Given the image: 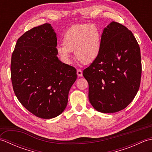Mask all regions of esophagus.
I'll return each mask as SVG.
<instances>
[{
	"label": "esophagus",
	"mask_w": 152,
	"mask_h": 152,
	"mask_svg": "<svg viewBox=\"0 0 152 152\" xmlns=\"http://www.w3.org/2000/svg\"><path fill=\"white\" fill-rule=\"evenodd\" d=\"M77 74H78V76L80 77H82L83 74H82V70L80 69H77Z\"/></svg>",
	"instance_id": "1"
}]
</instances>
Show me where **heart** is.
Masks as SVG:
<instances>
[{"mask_svg":"<svg viewBox=\"0 0 152 152\" xmlns=\"http://www.w3.org/2000/svg\"><path fill=\"white\" fill-rule=\"evenodd\" d=\"M64 44H59L57 51L64 62L70 63L71 51L83 64H90L97 57L101 50V36L95 25L78 24L68 29L63 38Z\"/></svg>","mask_w":152,"mask_h":152,"instance_id":"heart-1","label":"heart"}]
</instances>
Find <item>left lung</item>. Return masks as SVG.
<instances>
[{"label":"left lung","mask_w":152,"mask_h":152,"mask_svg":"<svg viewBox=\"0 0 152 152\" xmlns=\"http://www.w3.org/2000/svg\"><path fill=\"white\" fill-rule=\"evenodd\" d=\"M141 73L136 38L124 25L112 21L103 30L97 57L83 71L93 107L102 113L125 108L139 89Z\"/></svg>","instance_id":"8db88e82"}]
</instances>
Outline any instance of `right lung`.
Returning <instances> with one entry per match:
<instances>
[{"label":"right lung","instance_id":"add662e5","mask_svg":"<svg viewBox=\"0 0 152 152\" xmlns=\"http://www.w3.org/2000/svg\"><path fill=\"white\" fill-rule=\"evenodd\" d=\"M57 36L50 23L28 31L18 38L11 59L15 96L32 114L42 119L60 115L77 78L74 67L57 55Z\"/></svg>","mask_w":152,"mask_h":152}]
</instances>
